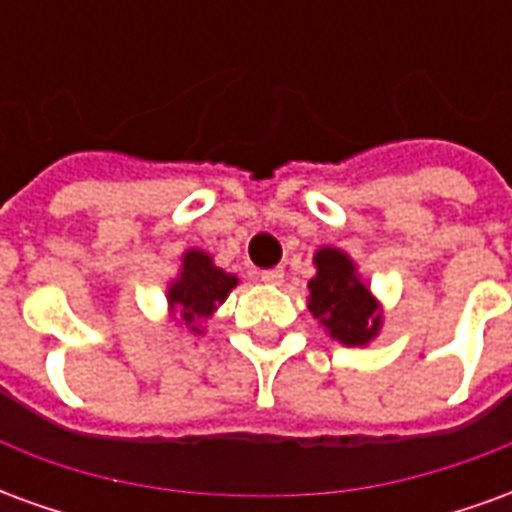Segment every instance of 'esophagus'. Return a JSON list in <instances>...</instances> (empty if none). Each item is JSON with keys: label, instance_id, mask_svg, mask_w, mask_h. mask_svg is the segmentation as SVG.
Instances as JSON below:
<instances>
[{"label": "esophagus", "instance_id": "obj_1", "mask_svg": "<svg viewBox=\"0 0 512 512\" xmlns=\"http://www.w3.org/2000/svg\"><path fill=\"white\" fill-rule=\"evenodd\" d=\"M260 279L266 282V285H282V279H285V271L282 268H268L260 274Z\"/></svg>", "mask_w": 512, "mask_h": 512}]
</instances>
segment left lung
<instances>
[{"mask_svg": "<svg viewBox=\"0 0 512 512\" xmlns=\"http://www.w3.org/2000/svg\"><path fill=\"white\" fill-rule=\"evenodd\" d=\"M315 277L307 282V307L326 334L348 348H362L384 329V307L370 290L356 260L340 246H321L315 257Z\"/></svg>", "mask_w": 512, "mask_h": 512, "instance_id": "obj_1", "label": "left lung"}]
</instances>
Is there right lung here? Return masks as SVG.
<instances>
[{
	"instance_id": "obj_1",
	"label": "right lung",
	"mask_w": 512,
	"mask_h": 512,
	"mask_svg": "<svg viewBox=\"0 0 512 512\" xmlns=\"http://www.w3.org/2000/svg\"><path fill=\"white\" fill-rule=\"evenodd\" d=\"M241 279L213 263L205 249L191 246L180 255L178 274L167 282V321L180 332L202 334Z\"/></svg>"
}]
</instances>
